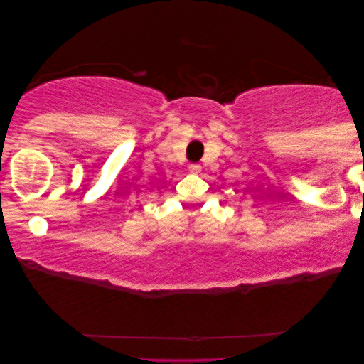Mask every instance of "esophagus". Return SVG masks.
<instances>
[{"mask_svg": "<svg viewBox=\"0 0 364 364\" xmlns=\"http://www.w3.org/2000/svg\"><path fill=\"white\" fill-rule=\"evenodd\" d=\"M188 171L193 172V173H198L202 171V166H200V164H191V166H188Z\"/></svg>", "mask_w": 364, "mask_h": 364, "instance_id": "obj_1", "label": "esophagus"}]
</instances>
